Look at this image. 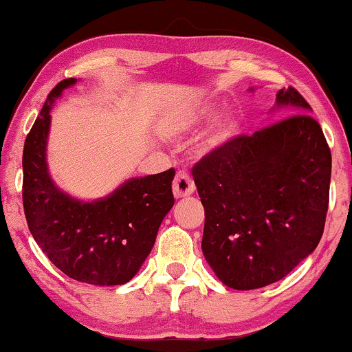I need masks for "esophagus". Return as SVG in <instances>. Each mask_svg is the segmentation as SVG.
I'll use <instances>...</instances> for the list:
<instances>
[{
	"label": "esophagus",
	"mask_w": 352,
	"mask_h": 352,
	"mask_svg": "<svg viewBox=\"0 0 352 352\" xmlns=\"http://www.w3.org/2000/svg\"><path fill=\"white\" fill-rule=\"evenodd\" d=\"M195 184L194 181L190 179L186 173L179 171L173 181V194H175L176 199H184V197L194 194Z\"/></svg>",
	"instance_id": "1"
}]
</instances>
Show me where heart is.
<instances>
[{
  "instance_id": "1",
  "label": "heart",
  "mask_w": 352,
  "mask_h": 352,
  "mask_svg": "<svg viewBox=\"0 0 352 352\" xmlns=\"http://www.w3.org/2000/svg\"><path fill=\"white\" fill-rule=\"evenodd\" d=\"M216 115V110L213 105H206L201 112V120L205 122H210L213 120ZM240 131V123L239 120L234 117V115H226L219 120L218 123L214 124V128L211 129L210 136H208V146L210 148H223L234 141L237 138V134Z\"/></svg>"
}]
</instances>
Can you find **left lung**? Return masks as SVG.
<instances>
[{
	"instance_id": "obj_1",
	"label": "left lung",
	"mask_w": 352,
	"mask_h": 352,
	"mask_svg": "<svg viewBox=\"0 0 352 352\" xmlns=\"http://www.w3.org/2000/svg\"><path fill=\"white\" fill-rule=\"evenodd\" d=\"M276 102L293 115L252 136L240 134L192 168L205 208L201 250L219 280L235 290L280 280L324 234L330 147L295 88L278 91Z\"/></svg>"
}]
</instances>
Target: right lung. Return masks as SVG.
Wrapping results in <instances>:
<instances>
[{"mask_svg": "<svg viewBox=\"0 0 352 352\" xmlns=\"http://www.w3.org/2000/svg\"><path fill=\"white\" fill-rule=\"evenodd\" d=\"M75 83V78L62 80L51 91L25 139L23 211L35 242L65 276L91 285H123L146 261L175 205V170L134 177L94 201H80L57 189L46 163L50 110Z\"/></svg>", "mask_w": 352, "mask_h": 352, "instance_id": "add662e5", "label": "right lung"}]
</instances>
